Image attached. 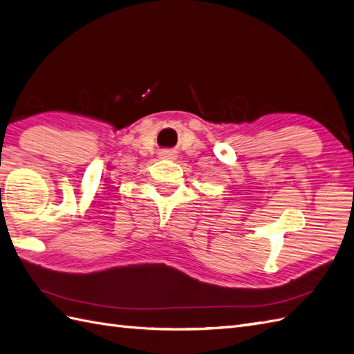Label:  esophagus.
Returning <instances> with one entry per match:
<instances>
[{
	"label": "esophagus",
	"mask_w": 354,
	"mask_h": 354,
	"mask_svg": "<svg viewBox=\"0 0 354 354\" xmlns=\"http://www.w3.org/2000/svg\"><path fill=\"white\" fill-rule=\"evenodd\" d=\"M160 158L162 160H176V152L170 151V149H165L160 152Z\"/></svg>",
	"instance_id": "1"
}]
</instances>
